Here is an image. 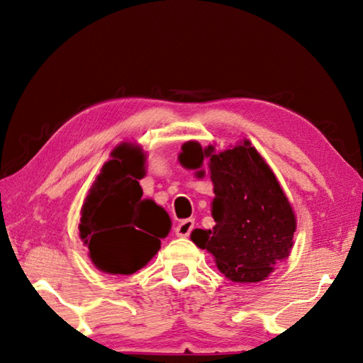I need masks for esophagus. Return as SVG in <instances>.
<instances>
[{
	"label": "esophagus",
	"mask_w": 363,
	"mask_h": 363,
	"mask_svg": "<svg viewBox=\"0 0 363 363\" xmlns=\"http://www.w3.org/2000/svg\"><path fill=\"white\" fill-rule=\"evenodd\" d=\"M194 226H195V221L194 220H190V218L182 220L179 225L176 226V229H174L176 230V235L177 237H189L191 230H194Z\"/></svg>",
	"instance_id": "obj_1"
}]
</instances>
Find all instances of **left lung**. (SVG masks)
Instances as JSON below:
<instances>
[{
  "mask_svg": "<svg viewBox=\"0 0 363 363\" xmlns=\"http://www.w3.org/2000/svg\"><path fill=\"white\" fill-rule=\"evenodd\" d=\"M209 159L215 198L212 229H195L191 240L215 257L234 282H260L289 257L296 218L272 168L250 140L215 152L213 146L184 145L181 164L199 169ZM196 174H204L203 169Z\"/></svg>",
  "mask_w": 363,
  "mask_h": 363,
  "instance_id": "1",
  "label": "left lung"
}]
</instances>
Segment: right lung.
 Returning a JSON list of instances; mask_svg holds the SVG:
<instances>
[{"label":"right lung","instance_id":"obj_1","mask_svg":"<svg viewBox=\"0 0 363 363\" xmlns=\"http://www.w3.org/2000/svg\"><path fill=\"white\" fill-rule=\"evenodd\" d=\"M81 209L79 235L94 265L109 274H133L156 256L172 220L152 199H143L138 179L145 176V154L121 143L112 151ZM143 225L153 235L143 233Z\"/></svg>","mask_w":363,"mask_h":363}]
</instances>
